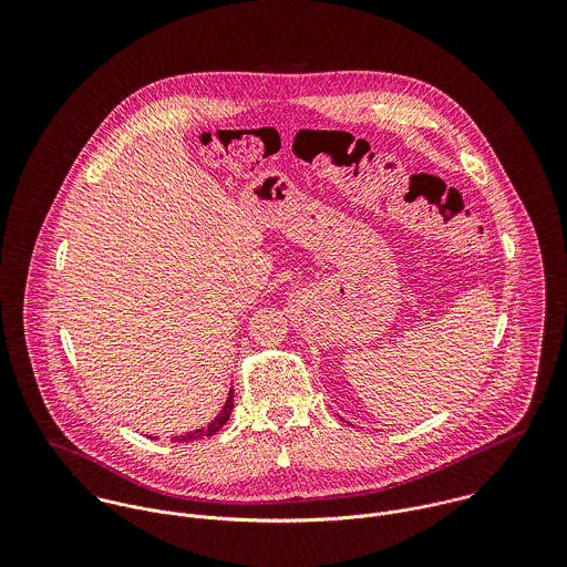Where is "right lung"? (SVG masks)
<instances>
[{
	"mask_svg": "<svg viewBox=\"0 0 567 567\" xmlns=\"http://www.w3.org/2000/svg\"><path fill=\"white\" fill-rule=\"evenodd\" d=\"M231 410H234V386H231V391H229V398H227V402L225 405L220 408V412L205 425V427H198V430H192V432H185V434H181V436H174V441H178V443H187V441H196V439H203V436H212V434H216L227 421H229V416H231ZM153 439V436H151Z\"/></svg>",
	"mask_w": 567,
	"mask_h": 567,
	"instance_id": "obj_1",
	"label": "right lung"
}]
</instances>
